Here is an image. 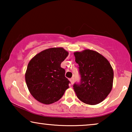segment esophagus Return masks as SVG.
<instances>
[{"mask_svg": "<svg viewBox=\"0 0 132 132\" xmlns=\"http://www.w3.org/2000/svg\"><path fill=\"white\" fill-rule=\"evenodd\" d=\"M70 82H71V84L73 85L74 84V82H75V79H74V77H72V78L70 79Z\"/></svg>", "mask_w": 132, "mask_h": 132, "instance_id": "34e87169", "label": "esophagus"}]
</instances>
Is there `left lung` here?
I'll list each match as a JSON object with an SVG mask.
<instances>
[{
  "instance_id": "obj_1",
  "label": "left lung",
  "mask_w": 132,
  "mask_h": 132,
  "mask_svg": "<svg viewBox=\"0 0 132 132\" xmlns=\"http://www.w3.org/2000/svg\"><path fill=\"white\" fill-rule=\"evenodd\" d=\"M79 64L80 84L73 89L80 101L94 105L100 103L111 93L113 86V71L107 59L98 52L86 49L74 53Z\"/></svg>"
}]
</instances>
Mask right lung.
Segmentation results:
<instances>
[{
  "instance_id": "1",
  "label": "right lung",
  "mask_w": 132,
  "mask_h": 132,
  "mask_svg": "<svg viewBox=\"0 0 132 132\" xmlns=\"http://www.w3.org/2000/svg\"><path fill=\"white\" fill-rule=\"evenodd\" d=\"M68 52L62 47L46 49L36 55L28 65L25 80L29 91L37 101L50 104L58 101L69 88L70 81L61 62Z\"/></svg>"
}]
</instances>
